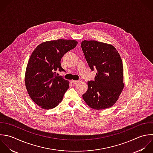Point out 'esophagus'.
I'll return each instance as SVG.
<instances>
[{"instance_id": "34e87169", "label": "esophagus", "mask_w": 153, "mask_h": 153, "mask_svg": "<svg viewBox=\"0 0 153 153\" xmlns=\"http://www.w3.org/2000/svg\"><path fill=\"white\" fill-rule=\"evenodd\" d=\"M71 82L74 84V85H77L78 83H80L82 82L81 80H71Z\"/></svg>"}]
</instances>
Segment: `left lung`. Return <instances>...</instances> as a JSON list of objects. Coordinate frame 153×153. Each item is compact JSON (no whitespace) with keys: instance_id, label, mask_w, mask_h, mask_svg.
I'll list each match as a JSON object with an SVG mask.
<instances>
[{"instance_id":"1","label":"left lung","mask_w":153,"mask_h":153,"mask_svg":"<svg viewBox=\"0 0 153 153\" xmlns=\"http://www.w3.org/2000/svg\"><path fill=\"white\" fill-rule=\"evenodd\" d=\"M81 47L92 71L97 73L94 80L88 82L83 95L85 102L95 110L113 106L123 88V67L121 57L111 45L95 40H83Z\"/></svg>"}]
</instances>
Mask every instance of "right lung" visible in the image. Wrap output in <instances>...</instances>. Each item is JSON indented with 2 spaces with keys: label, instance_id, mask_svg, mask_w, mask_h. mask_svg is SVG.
Here are the masks:
<instances>
[{
  "label": "right lung",
  "instance_id": "obj_1",
  "mask_svg": "<svg viewBox=\"0 0 153 153\" xmlns=\"http://www.w3.org/2000/svg\"><path fill=\"white\" fill-rule=\"evenodd\" d=\"M77 43L74 40L47 41L32 52L25 71V87L31 100L42 108H53L62 101L69 82L58 76L56 71H65L61 59Z\"/></svg>",
  "mask_w": 153,
  "mask_h": 153
}]
</instances>
